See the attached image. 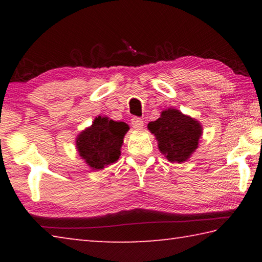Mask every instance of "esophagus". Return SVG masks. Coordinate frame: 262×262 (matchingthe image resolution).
Returning a JSON list of instances; mask_svg holds the SVG:
<instances>
[{"mask_svg":"<svg viewBox=\"0 0 262 262\" xmlns=\"http://www.w3.org/2000/svg\"><path fill=\"white\" fill-rule=\"evenodd\" d=\"M130 122H132V126H133V128H134V129L140 130V129H142V128H143V120H142L141 118H137V117L132 118Z\"/></svg>","mask_w":262,"mask_h":262,"instance_id":"1","label":"esophagus"}]
</instances>
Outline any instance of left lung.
Returning <instances> with one entry per match:
<instances>
[{
	"mask_svg": "<svg viewBox=\"0 0 262 262\" xmlns=\"http://www.w3.org/2000/svg\"><path fill=\"white\" fill-rule=\"evenodd\" d=\"M148 129L156 136L158 149L171 163L187 161L202 135L200 122L176 108L164 110L156 121L148 123Z\"/></svg>",
	"mask_w": 262,
	"mask_h": 262,
	"instance_id": "obj_1",
	"label": "left lung"
}]
</instances>
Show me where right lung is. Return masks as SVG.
<instances>
[{
    "label": "right lung",
    "instance_id": "add662e5",
    "mask_svg": "<svg viewBox=\"0 0 262 262\" xmlns=\"http://www.w3.org/2000/svg\"><path fill=\"white\" fill-rule=\"evenodd\" d=\"M128 129L127 123L99 115L77 136L76 148L79 156L94 170L111 165L120 157L123 137Z\"/></svg>",
    "mask_w": 262,
    "mask_h": 262
}]
</instances>
